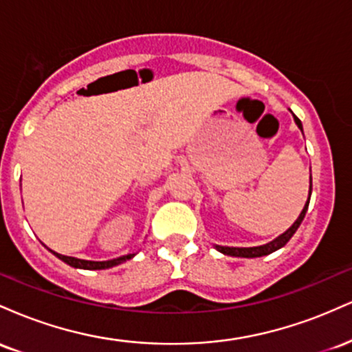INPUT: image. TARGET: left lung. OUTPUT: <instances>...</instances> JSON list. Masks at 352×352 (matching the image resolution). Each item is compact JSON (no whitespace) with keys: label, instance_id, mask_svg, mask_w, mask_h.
<instances>
[{"label":"left lung","instance_id":"1","mask_svg":"<svg viewBox=\"0 0 352 352\" xmlns=\"http://www.w3.org/2000/svg\"><path fill=\"white\" fill-rule=\"evenodd\" d=\"M294 122L298 124V127L302 131V125H301V120L298 119L296 116H294ZM309 197H311V185H309ZM308 205H309V199L306 201L305 208H302V212L300 213V217H298V220L294 221V223L286 230L283 235H280L276 238V240L270 241V243H266L263 246H253V248H233V246H217L218 252H221L223 254H230V256H241V258H258V256H265V254H270L273 252H276V250H280L281 246H285L288 243L289 240H292V236L296 233L298 227L301 225L302 218L306 215V210H308Z\"/></svg>","mask_w":352,"mask_h":352}]
</instances>
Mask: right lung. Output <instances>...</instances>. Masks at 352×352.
<instances>
[{
  "label": "right lung",
  "mask_w": 352,
  "mask_h": 352,
  "mask_svg": "<svg viewBox=\"0 0 352 352\" xmlns=\"http://www.w3.org/2000/svg\"><path fill=\"white\" fill-rule=\"evenodd\" d=\"M59 260H63L64 263H67L69 266H74V268H80V270H106V268H112V266L124 263V261L131 260L134 254H124V256L116 258V260H109V261H87V260H79V258H72V256H64V254H59L56 252H52Z\"/></svg>",
  "instance_id": "1"
}]
</instances>
